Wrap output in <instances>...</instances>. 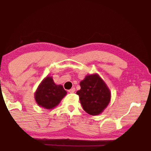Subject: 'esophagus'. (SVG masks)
<instances>
[{
	"instance_id": "1",
	"label": "esophagus",
	"mask_w": 151,
	"mask_h": 151,
	"mask_svg": "<svg viewBox=\"0 0 151 151\" xmlns=\"http://www.w3.org/2000/svg\"><path fill=\"white\" fill-rule=\"evenodd\" d=\"M75 91H76L75 88H71V89H69V91H69V93H73L75 92Z\"/></svg>"
}]
</instances>
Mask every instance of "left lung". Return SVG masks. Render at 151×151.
Returning a JSON list of instances; mask_svg holds the SVG:
<instances>
[{"label": "left lung", "instance_id": "8db88e82", "mask_svg": "<svg viewBox=\"0 0 151 151\" xmlns=\"http://www.w3.org/2000/svg\"><path fill=\"white\" fill-rule=\"evenodd\" d=\"M81 88L76 92L82 108L91 115L103 112L111 100V91L98 74L86 76L80 83Z\"/></svg>", "mask_w": 151, "mask_h": 151}]
</instances>
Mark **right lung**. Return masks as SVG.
Wrapping results in <instances>:
<instances>
[{
  "instance_id": "obj_1",
  "label": "right lung",
  "mask_w": 151,
  "mask_h": 151,
  "mask_svg": "<svg viewBox=\"0 0 151 151\" xmlns=\"http://www.w3.org/2000/svg\"><path fill=\"white\" fill-rule=\"evenodd\" d=\"M67 91L62 85L54 83L52 77L47 76L42 80L35 93V100L40 106L52 109L59 104Z\"/></svg>"
}]
</instances>
